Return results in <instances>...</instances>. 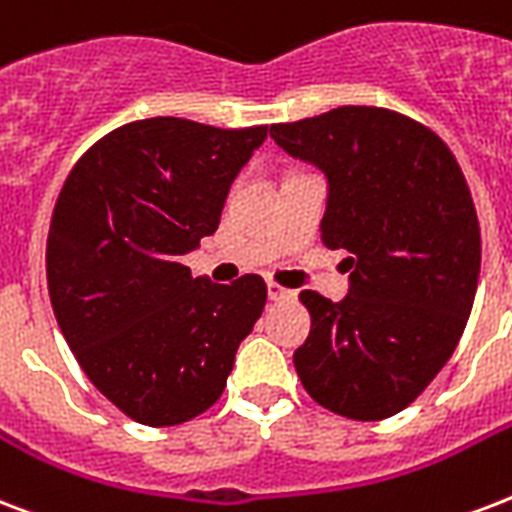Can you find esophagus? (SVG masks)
Here are the masks:
<instances>
[{"label":"esophagus","instance_id":"esophagus-1","mask_svg":"<svg viewBox=\"0 0 512 512\" xmlns=\"http://www.w3.org/2000/svg\"><path fill=\"white\" fill-rule=\"evenodd\" d=\"M295 295H298L295 290H287V287H282V284L268 282V298L271 300H295Z\"/></svg>","mask_w":512,"mask_h":512}]
</instances>
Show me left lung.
<instances>
[{
  "instance_id": "obj_1",
  "label": "left lung",
  "mask_w": 512,
  "mask_h": 512,
  "mask_svg": "<svg viewBox=\"0 0 512 512\" xmlns=\"http://www.w3.org/2000/svg\"><path fill=\"white\" fill-rule=\"evenodd\" d=\"M271 139L325 174L322 244L349 252L341 303L300 292V384L338 416L389 419L438 376L473 308L481 228L467 179L435 131L392 109L338 107L271 126Z\"/></svg>"
}]
</instances>
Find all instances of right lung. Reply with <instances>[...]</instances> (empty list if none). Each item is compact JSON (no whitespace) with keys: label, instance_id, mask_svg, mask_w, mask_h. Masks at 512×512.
Listing matches in <instances>:
<instances>
[{"label":"right lung","instance_id":"1","mask_svg":"<svg viewBox=\"0 0 512 512\" xmlns=\"http://www.w3.org/2000/svg\"><path fill=\"white\" fill-rule=\"evenodd\" d=\"M268 126L150 117L93 144L69 171L48 233V290L91 384L147 427H174L220 400L265 282L190 276L182 255L220 225Z\"/></svg>","mask_w":512,"mask_h":512}]
</instances>
